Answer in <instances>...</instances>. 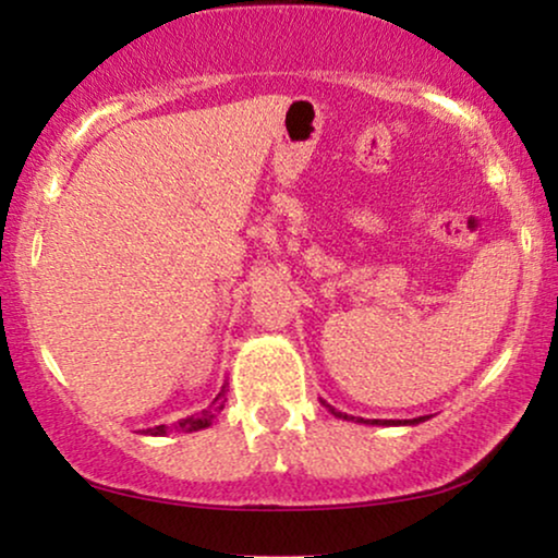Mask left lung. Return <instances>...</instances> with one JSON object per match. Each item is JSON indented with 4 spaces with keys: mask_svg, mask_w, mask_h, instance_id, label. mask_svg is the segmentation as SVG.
<instances>
[{
    "mask_svg": "<svg viewBox=\"0 0 558 558\" xmlns=\"http://www.w3.org/2000/svg\"><path fill=\"white\" fill-rule=\"evenodd\" d=\"M322 405H324L326 411H329L331 415H337V418H341V421L369 423V426H418V423H423V421H428V418H430V415H418V418H405V421H383V418H369V421H365V418H354V415H347V413L337 411V408L326 403V400H322Z\"/></svg>",
    "mask_w": 558,
    "mask_h": 558,
    "instance_id": "left-lung-1",
    "label": "left lung"
}]
</instances>
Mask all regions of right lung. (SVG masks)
I'll use <instances>...</instances> for the list:
<instances>
[{"label": "right lung", "instance_id": "obj_1", "mask_svg": "<svg viewBox=\"0 0 558 558\" xmlns=\"http://www.w3.org/2000/svg\"><path fill=\"white\" fill-rule=\"evenodd\" d=\"M225 392H227V383L221 385V392L217 398L211 400V405L209 408H204L202 413L198 415H189V418H183V421H178V430H185V434H191V430H202V428H209L214 421H217V415L225 411V403H227V398H225ZM145 436H166L168 434V426H155V428H147V430H143Z\"/></svg>", "mask_w": 558, "mask_h": 558}]
</instances>
